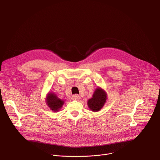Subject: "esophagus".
Here are the masks:
<instances>
[{
    "instance_id": "1",
    "label": "esophagus",
    "mask_w": 160,
    "mask_h": 160,
    "mask_svg": "<svg viewBox=\"0 0 160 160\" xmlns=\"http://www.w3.org/2000/svg\"><path fill=\"white\" fill-rule=\"evenodd\" d=\"M72 99L73 100H75V101H78L80 99V96L79 95L77 94H75L72 96Z\"/></svg>"
}]
</instances>
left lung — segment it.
Here are the masks:
<instances>
[{
	"mask_svg": "<svg viewBox=\"0 0 160 160\" xmlns=\"http://www.w3.org/2000/svg\"><path fill=\"white\" fill-rule=\"evenodd\" d=\"M107 99V94L101 87L96 89L91 99L88 100L87 104L90 110L96 112L99 111L104 105Z\"/></svg>",
	"mask_w": 160,
	"mask_h": 160,
	"instance_id": "8db88e82",
	"label": "left lung"
}]
</instances>
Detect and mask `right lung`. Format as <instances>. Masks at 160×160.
<instances>
[{"label": "right lung", "instance_id": "right-lung-1", "mask_svg": "<svg viewBox=\"0 0 160 160\" xmlns=\"http://www.w3.org/2000/svg\"><path fill=\"white\" fill-rule=\"evenodd\" d=\"M46 103L52 111L57 112L59 111L64 102V101L58 98L56 94L49 92L46 98Z\"/></svg>", "mask_w": 160, "mask_h": 160}]
</instances>
